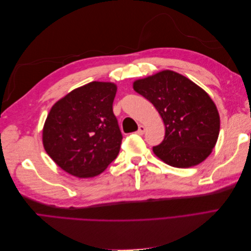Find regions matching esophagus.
Instances as JSON below:
<instances>
[{"instance_id":"1","label":"esophagus","mask_w":251,"mask_h":251,"mask_svg":"<svg viewBox=\"0 0 251 251\" xmlns=\"http://www.w3.org/2000/svg\"><path fill=\"white\" fill-rule=\"evenodd\" d=\"M146 130H147L146 126H142V125H140V126H139V127H138L137 134H139V135H143V134H144V132H146Z\"/></svg>"}]
</instances>
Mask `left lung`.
<instances>
[{
	"instance_id": "8db88e82",
	"label": "left lung",
	"mask_w": 251,
	"mask_h": 251,
	"mask_svg": "<svg viewBox=\"0 0 251 251\" xmlns=\"http://www.w3.org/2000/svg\"><path fill=\"white\" fill-rule=\"evenodd\" d=\"M133 89L160 114L163 141L154 154L174 168L187 169L206 159L220 132V115L214 100L194 81L172 70L136 79Z\"/></svg>"
}]
</instances>
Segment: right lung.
Masks as SVG:
<instances>
[{
    "label": "right lung",
    "mask_w": 251,
    "mask_h": 251,
    "mask_svg": "<svg viewBox=\"0 0 251 251\" xmlns=\"http://www.w3.org/2000/svg\"><path fill=\"white\" fill-rule=\"evenodd\" d=\"M116 92L114 82L92 81L52 105L43 144L60 169L77 178H92L117 157L123 135L113 113Z\"/></svg>",
    "instance_id": "obj_1"
}]
</instances>
